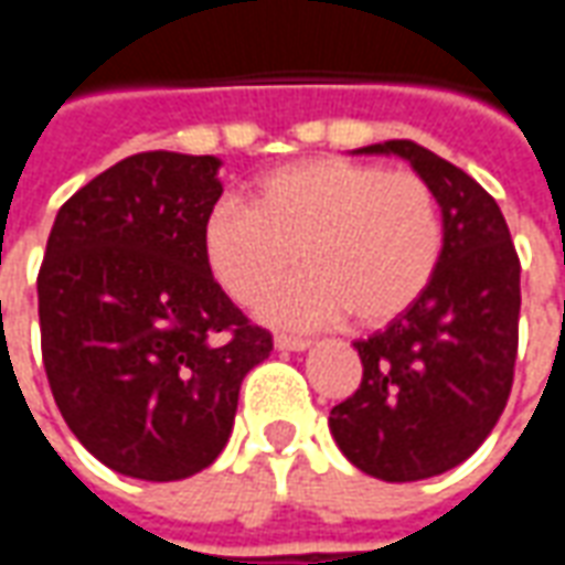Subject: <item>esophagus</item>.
Returning a JSON list of instances; mask_svg holds the SVG:
<instances>
[{
    "instance_id": "obj_1",
    "label": "esophagus",
    "mask_w": 565,
    "mask_h": 565,
    "mask_svg": "<svg viewBox=\"0 0 565 565\" xmlns=\"http://www.w3.org/2000/svg\"><path fill=\"white\" fill-rule=\"evenodd\" d=\"M275 348H278V351H296V354H299V351H308L311 342H308V339H294V335H275Z\"/></svg>"
}]
</instances>
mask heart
Returning a JSON list of instances; mask_svg holds the SVG:
<instances>
[{
    "label": "heart",
    "mask_w": 565,
    "mask_h": 565,
    "mask_svg": "<svg viewBox=\"0 0 565 565\" xmlns=\"http://www.w3.org/2000/svg\"><path fill=\"white\" fill-rule=\"evenodd\" d=\"M445 250L436 193L415 172L318 157L263 174L250 205L214 202L202 221V257L235 302H254L296 263L306 271L259 302V318L318 330L354 315L384 327L424 296Z\"/></svg>",
    "instance_id": "1"
}]
</instances>
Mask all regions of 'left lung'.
<instances>
[{
	"label": "left lung",
	"instance_id": "8db88e82",
	"mask_svg": "<svg viewBox=\"0 0 565 565\" xmlns=\"http://www.w3.org/2000/svg\"><path fill=\"white\" fill-rule=\"evenodd\" d=\"M354 153L412 162L436 193L445 250L415 306L354 342L363 381L330 412V433L360 472L420 481L469 460L509 403L521 263L497 199L454 162L412 139Z\"/></svg>",
	"mask_w": 565,
	"mask_h": 565
}]
</instances>
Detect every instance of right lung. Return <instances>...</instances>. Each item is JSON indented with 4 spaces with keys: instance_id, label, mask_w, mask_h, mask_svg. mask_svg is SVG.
Segmentation results:
<instances>
[{
    "instance_id": "right-lung-1",
    "label": "right lung",
    "mask_w": 565,
    "mask_h": 565,
    "mask_svg": "<svg viewBox=\"0 0 565 565\" xmlns=\"http://www.w3.org/2000/svg\"><path fill=\"white\" fill-rule=\"evenodd\" d=\"M217 157L145 150L56 211L39 271L44 372L93 457L139 481L217 460L238 387L271 351L202 257Z\"/></svg>"
}]
</instances>
